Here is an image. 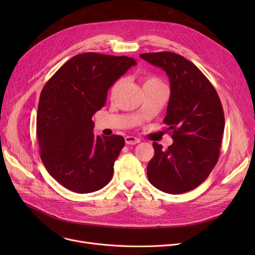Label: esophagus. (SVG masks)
Returning a JSON list of instances; mask_svg holds the SVG:
<instances>
[{
  "label": "esophagus",
  "instance_id": "esophagus-1",
  "mask_svg": "<svg viewBox=\"0 0 255 255\" xmlns=\"http://www.w3.org/2000/svg\"><path fill=\"white\" fill-rule=\"evenodd\" d=\"M125 142L127 143V144H136V143H138V142H140V139L139 138H137V137H135V136H126L125 137Z\"/></svg>",
  "mask_w": 255,
  "mask_h": 255
}]
</instances>
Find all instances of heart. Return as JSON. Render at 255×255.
Masks as SVG:
<instances>
[{
  "label": "heart",
  "mask_w": 255,
  "mask_h": 255,
  "mask_svg": "<svg viewBox=\"0 0 255 255\" xmlns=\"http://www.w3.org/2000/svg\"><path fill=\"white\" fill-rule=\"evenodd\" d=\"M122 83H123V79L121 78V79L117 80V82L113 85V87L111 89V94H112V95H115V94L117 93V91L119 90L120 86L122 85ZM159 85H164V84L156 76H145L142 79V88L143 89L154 87V86H159Z\"/></svg>",
  "instance_id": "1"
}]
</instances>
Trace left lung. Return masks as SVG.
Returning <instances> with one entry per match:
<instances>
[{"instance_id": "8db88e82", "label": "left lung", "mask_w": 255, "mask_h": 255, "mask_svg": "<svg viewBox=\"0 0 255 255\" xmlns=\"http://www.w3.org/2000/svg\"><path fill=\"white\" fill-rule=\"evenodd\" d=\"M139 57L163 69L170 84L163 123L173 142L166 150L153 142L148 179L165 193L190 191L206 181L218 161L224 131L221 101L204 73L178 53L160 51Z\"/></svg>"}]
</instances>
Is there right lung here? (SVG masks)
Masks as SVG:
<instances>
[{
	"instance_id": "add662e5",
	"label": "right lung",
	"mask_w": 255,
	"mask_h": 255,
	"mask_svg": "<svg viewBox=\"0 0 255 255\" xmlns=\"http://www.w3.org/2000/svg\"><path fill=\"white\" fill-rule=\"evenodd\" d=\"M134 65L136 61L126 56L80 53L43 87L37 111L40 158L65 188L91 193L111 181L125 140L115 134L94 135L92 116L105 105L116 80Z\"/></svg>"
}]
</instances>
